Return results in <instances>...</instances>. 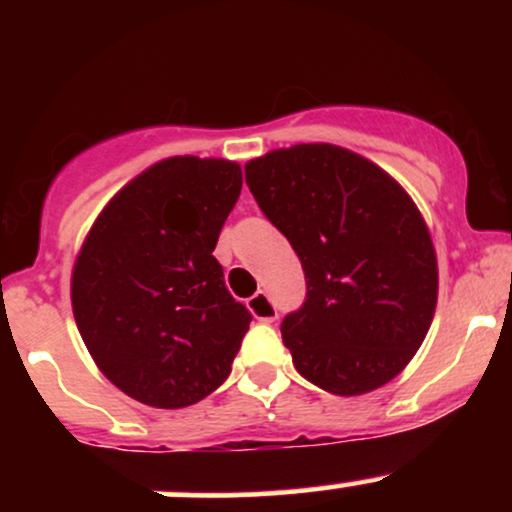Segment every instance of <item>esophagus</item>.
<instances>
[{"label":"esophagus","instance_id":"esophagus-1","mask_svg":"<svg viewBox=\"0 0 512 512\" xmlns=\"http://www.w3.org/2000/svg\"><path fill=\"white\" fill-rule=\"evenodd\" d=\"M248 308H250V313L255 315V320H260V322H274L276 317H279L276 315V305L272 303V298H269L264 291H257L255 296L250 298Z\"/></svg>","mask_w":512,"mask_h":512}]
</instances>
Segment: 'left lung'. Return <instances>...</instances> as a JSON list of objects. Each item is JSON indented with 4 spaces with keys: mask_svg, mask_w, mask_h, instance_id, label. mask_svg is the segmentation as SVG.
<instances>
[{
    "mask_svg": "<svg viewBox=\"0 0 512 512\" xmlns=\"http://www.w3.org/2000/svg\"><path fill=\"white\" fill-rule=\"evenodd\" d=\"M245 180L303 264L308 296L281 322L298 373L342 397L397 378L438 303L436 248L414 199L334 144L269 151L245 163Z\"/></svg>",
    "mask_w": 512,
    "mask_h": 512,
    "instance_id": "1",
    "label": "left lung"
}]
</instances>
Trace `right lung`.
Here are the masks:
<instances>
[{
	"label": "right lung",
	"instance_id": "obj_1",
	"mask_svg": "<svg viewBox=\"0 0 512 512\" xmlns=\"http://www.w3.org/2000/svg\"><path fill=\"white\" fill-rule=\"evenodd\" d=\"M243 170L170 156L105 204L72 269V310L88 354L117 390L182 409L231 373L252 315L211 255Z\"/></svg>",
	"mask_w": 512,
	"mask_h": 512
}]
</instances>
